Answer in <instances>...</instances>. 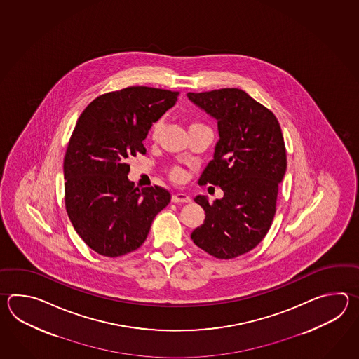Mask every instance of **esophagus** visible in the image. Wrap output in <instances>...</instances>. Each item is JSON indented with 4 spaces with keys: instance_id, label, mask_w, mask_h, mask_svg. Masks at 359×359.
Wrapping results in <instances>:
<instances>
[{
    "instance_id": "34e87169",
    "label": "esophagus",
    "mask_w": 359,
    "mask_h": 359,
    "mask_svg": "<svg viewBox=\"0 0 359 359\" xmlns=\"http://www.w3.org/2000/svg\"><path fill=\"white\" fill-rule=\"evenodd\" d=\"M172 201L173 203H191V198L187 194H183V192H177L173 196H172Z\"/></svg>"
}]
</instances>
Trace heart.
Listing matches in <instances>:
<instances>
[{"label": "heart", "instance_id": "1", "mask_svg": "<svg viewBox=\"0 0 359 359\" xmlns=\"http://www.w3.org/2000/svg\"><path fill=\"white\" fill-rule=\"evenodd\" d=\"M200 126H204V124H201V123L198 122H192L190 124V128H196V127H200ZM163 127H164V122L159 119V121H156V122L154 123L153 126H151V130H150V137L154 141H156L159 136H161V130H163ZM170 178L173 180V181H176V182H181L184 180V172H183L182 169L180 168V167H175V168L170 170Z\"/></svg>", "mask_w": 359, "mask_h": 359}]
</instances>
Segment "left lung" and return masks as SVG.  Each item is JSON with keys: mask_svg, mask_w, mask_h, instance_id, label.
Instances as JSON below:
<instances>
[{"mask_svg": "<svg viewBox=\"0 0 359 359\" xmlns=\"http://www.w3.org/2000/svg\"><path fill=\"white\" fill-rule=\"evenodd\" d=\"M187 97L218 122L219 140L198 184L219 186L223 198L210 204L194 229L196 246L218 259L250 252L267 235L276 213L278 184L286 172V149L275 114L238 88L189 92Z\"/></svg>", "mask_w": 359, "mask_h": 359, "instance_id": "obj_1", "label": "left lung"}]
</instances>
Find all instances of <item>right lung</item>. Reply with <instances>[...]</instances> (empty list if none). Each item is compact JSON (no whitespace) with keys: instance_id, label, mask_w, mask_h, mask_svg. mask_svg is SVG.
Returning a JSON list of instances; mask_svg holds the SVG:
<instances>
[{"instance_id":"obj_1","label":"right lung","mask_w":359,"mask_h":359,"mask_svg":"<svg viewBox=\"0 0 359 359\" xmlns=\"http://www.w3.org/2000/svg\"><path fill=\"white\" fill-rule=\"evenodd\" d=\"M180 92L145 86L109 92L78 118L64 158L65 208L76 233L109 258L135 252L170 194L159 186L135 187L130 164L153 123L175 107Z\"/></svg>"}]
</instances>
